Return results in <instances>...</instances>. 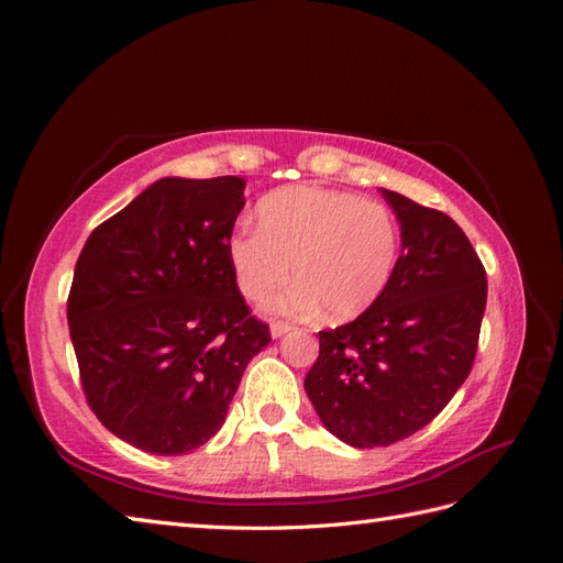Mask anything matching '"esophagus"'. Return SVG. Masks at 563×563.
Segmentation results:
<instances>
[{
    "mask_svg": "<svg viewBox=\"0 0 563 563\" xmlns=\"http://www.w3.org/2000/svg\"><path fill=\"white\" fill-rule=\"evenodd\" d=\"M296 327L291 321H272V327H269V331H272V335L275 338H282V335H286L288 331H294Z\"/></svg>",
    "mask_w": 563,
    "mask_h": 563,
    "instance_id": "esophagus-1",
    "label": "esophagus"
}]
</instances>
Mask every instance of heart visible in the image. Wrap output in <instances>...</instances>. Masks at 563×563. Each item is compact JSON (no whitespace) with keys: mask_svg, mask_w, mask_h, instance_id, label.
Listing matches in <instances>:
<instances>
[{"mask_svg":"<svg viewBox=\"0 0 563 563\" xmlns=\"http://www.w3.org/2000/svg\"><path fill=\"white\" fill-rule=\"evenodd\" d=\"M261 228L230 240L236 284L263 300L291 275L298 282L269 305L282 312H317L333 321L368 310L399 261V223L385 203L323 187H291L258 207Z\"/></svg>","mask_w":563,"mask_h":563,"instance_id":"heart-1","label":"heart"}]
</instances>
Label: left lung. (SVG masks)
I'll return each mask as SVG.
<instances>
[{"instance_id":"1","label":"left lung","mask_w":563,"mask_h":563,"mask_svg":"<svg viewBox=\"0 0 563 563\" xmlns=\"http://www.w3.org/2000/svg\"><path fill=\"white\" fill-rule=\"evenodd\" d=\"M401 223L385 294L319 331L305 391L340 441L389 446L432 422L470 376L486 310V269L455 220L383 190Z\"/></svg>"}]
</instances>
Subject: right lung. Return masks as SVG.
Wrapping results in <instances>:
<instances>
[{
	"label": "right lung",
	"mask_w": 563,
	"mask_h": 563,
	"mask_svg": "<svg viewBox=\"0 0 563 563\" xmlns=\"http://www.w3.org/2000/svg\"><path fill=\"white\" fill-rule=\"evenodd\" d=\"M246 180L162 178L84 244L67 323L84 397L126 444L180 455L220 430L269 340L230 263Z\"/></svg>",
	"instance_id": "1"
}]
</instances>
